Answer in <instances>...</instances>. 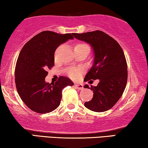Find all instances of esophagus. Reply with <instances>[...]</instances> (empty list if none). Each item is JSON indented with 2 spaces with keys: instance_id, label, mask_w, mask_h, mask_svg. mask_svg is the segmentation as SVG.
I'll list each match as a JSON object with an SVG mask.
<instances>
[{
  "instance_id": "esophagus-1",
  "label": "esophagus",
  "mask_w": 148,
  "mask_h": 148,
  "mask_svg": "<svg viewBox=\"0 0 148 148\" xmlns=\"http://www.w3.org/2000/svg\"><path fill=\"white\" fill-rule=\"evenodd\" d=\"M75 87L76 88L79 89V90H83L84 89V86L82 84H75Z\"/></svg>"
}]
</instances>
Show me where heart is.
Masks as SVG:
<instances>
[{
	"label": "heart",
	"mask_w": 148,
	"mask_h": 148,
	"mask_svg": "<svg viewBox=\"0 0 148 148\" xmlns=\"http://www.w3.org/2000/svg\"><path fill=\"white\" fill-rule=\"evenodd\" d=\"M88 48V49H90L89 46L86 43H77L74 46V49L75 48ZM68 74L71 77L76 79L79 78V77L80 76L81 71L79 69H77L72 68V69H70L68 71Z\"/></svg>",
	"instance_id": "1"
}]
</instances>
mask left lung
I'll use <instances>...</instances> for the list:
<instances>
[{
    "label": "left lung",
    "mask_w": 148,
    "mask_h": 148,
    "mask_svg": "<svg viewBox=\"0 0 148 148\" xmlns=\"http://www.w3.org/2000/svg\"><path fill=\"white\" fill-rule=\"evenodd\" d=\"M73 35L90 44L94 50V63L84 81L100 80L97 86H91L94 95L92 100L85 102V106L94 112L108 110L121 98L127 85V64L122 48L114 38L100 30Z\"/></svg>",
    "instance_id": "1"
}]
</instances>
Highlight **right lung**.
I'll use <instances>...</instances> for the list:
<instances>
[{
	"instance_id": "right-lung-1",
	"label": "right lung",
	"mask_w": 148,
	"mask_h": 148,
	"mask_svg": "<svg viewBox=\"0 0 148 148\" xmlns=\"http://www.w3.org/2000/svg\"><path fill=\"white\" fill-rule=\"evenodd\" d=\"M73 39L71 34L44 31L32 38L22 48L15 71L16 88L22 101L34 112L45 114L60 104L64 87L73 86L60 76L54 84L45 82L48 69L54 65V52L60 44Z\"/></svg>"
}]
</instances>
